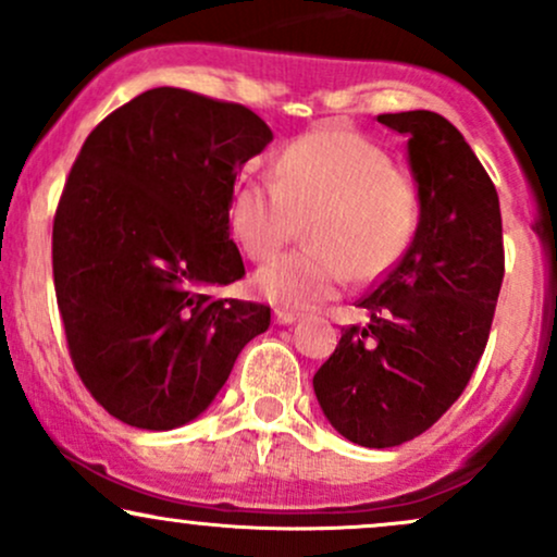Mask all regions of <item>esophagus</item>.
<instances>
[{
	"instance_id": "esophagus-1",
	"label": "esophagus",
	"mask_w": 557,
	"mask_h": 557,
	"mask_svg": "<svg viewBox=\"0 0 557 557\" xmlns=\"http://www.w3.org/2000/svg\"><path fill=\"white\" fill-rule=\"evenodd\" d=\"M274 322H277V324H293V322H298V314H296V311L277 309V311H274Z\"/></svg>"
}]
</instances>
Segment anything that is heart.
I'll list each match as a JSON object with an SVG mask.
<instances>
[{
  "instance_id": "1",
  "label": "heart",
  "mask_w": 557,
  "mask_h": 557,
  "mask_svg": "<svg viewBox=\"0 0 557 557\" xmlns=\"http://www.w3.org/2000/svg\"><path fill=\"white\" fill-rule=\"evenodd\" d=\"M421 220L417 183L359 133L319 127L280 151L274 181L246 177L230 198V230L264 261L306 230L304 251L261 267L253 287L280 309L335 298L350 277L376 280L411 246Z\"/></svg>"
}]
</instances>
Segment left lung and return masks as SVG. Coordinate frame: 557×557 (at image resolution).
Wrapping results in <instances>:
<instances>
[{
	"mask_svg": "<svg viewBox=\"0 0 557 557\" xmlns=\"http://www.w3.org/2000/svg\"><path fill=\"white\" fill-rule=\"evenodd\" d=\"M408 138L421 220L411 246L359 300L369 324L343 330L314 374L330 424L350 443L419 437L469 385L487 345L505 274L495 183L437 112L380 114Z\"/></svg>",
	"mask_w": 557,
	"mask_h": 557,
	"instance_id": "8db88e82",
	"label": "left lung"
}]
</instances>
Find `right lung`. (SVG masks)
<instances>
[{
  "instance_id": "add662e5",
  "label": "right lung",
  "mask_w": 557,
  "mask_h": 557,
  "mask_svg": "<svg viewBox=\"0 0 557 557\" xmlns=\"http://www.w3.org/2000/svg\"><path fill=\"white\" fill-rule=\"evenodd\" d=\"M270 140L248 107L170 86L88 133L57 203L52 270L70 359L114 419L188 424L270 327V306L212 293L246 274L230 198Z\"/></svg>"
}]
</instances>
